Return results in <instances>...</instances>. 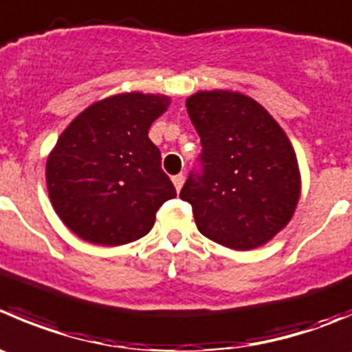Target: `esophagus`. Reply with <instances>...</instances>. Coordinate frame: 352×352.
<instances>
[{
	"label": "esophagus",
	"mask_w": 352,
	"mask_h": 352,
	"mask_svg": "<svg viewBox=\"0 0 352 352\" xmlns=\"http://www.w3.org/2000/svg\"><path fill=\"white\" fill-rule=\"evenodd\" d=\"M172 180H173V186H175L177 190L182 189V186H184V175H182V173H179V175L172 177Z\"/></svg>",
	"instance_id": "esophagus-1"
}]
</instances>
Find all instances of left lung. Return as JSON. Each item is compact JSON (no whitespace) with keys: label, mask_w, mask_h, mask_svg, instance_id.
<instances>
[{"label":"left lung","mask_w":352,"mask_h":352,"mask_svg":"<svg viewBox=\"0 0 352 352\" xmlns=\"http://www.w3.org/2000/svg\"><path fill=\"white\" fill-rule=\"evenodd\" d=\"M186 107L203 151L180 199L192 206L197 230L235 251L267 244L291 221L301 194L291 141L241 93L201 91Z\"/></svg>","instance_id":"obj_1"}]
</instances>
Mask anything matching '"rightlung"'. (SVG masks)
I'll return each mask as SVG.
<instances>
[{
    "instance_id": "add662e5",
    "label": "right lung",
    "mask_w": 352,
    "mask_h": 352,
    "mask_svg": "<svg viewBox=\"0 0 352 352\" xmlns=\"http://www.w3.org/2000/svg\"><path fill=\"white\" fill-rule=\"evenodd\" d=\"M168 104L163 94H117L85 108L60 135L46 163L47 190L78 237L101 245L138 241L177 196L148 138Z\"/></svg>"
}]
</instances>
